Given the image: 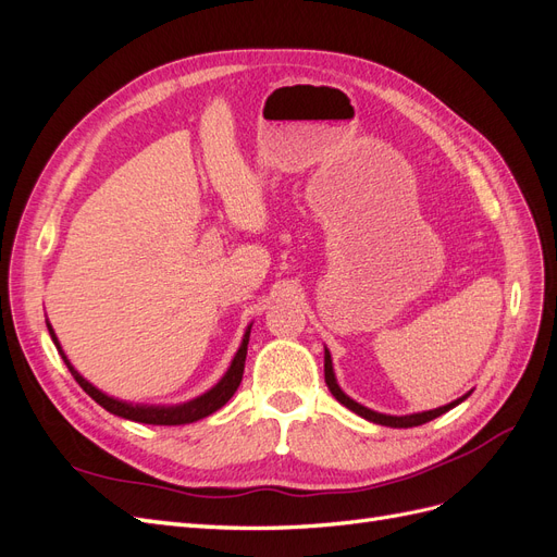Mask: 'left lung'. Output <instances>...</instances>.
Here are the masks:
<instances>
[{
  "label": "left lung",
  "mask_w": 557,
  "mask_h": 557,
  "mask_svg": "<svg viewBox=\"0 0 557 557\" xmlns=\"http://www.w3.org/2000/svg\"><path fill=\"white\" fill-rule=\"evenodd\" d=\"M325 383H327V387H330V393H332L336 399H339L346 409L356 411L358 416H362V418H367V420H372V423L387 425V428H418V425H423V423H430V420H434V418H440L442 413H446L448 409H453L455 404H460L462 399H467V395H465V397H460V399H455V401L446 404V407H440V409H434V411H423V413H411V416H385V413H376V411H372V409L362 407V404L352 401L348 395L342 393V387L336 385V379H334V372H332L330 350H325Z\"/></svg>",
  "instance_id": "left-lung-1"
}]
</instances>
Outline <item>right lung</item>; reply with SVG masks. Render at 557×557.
<instances>
[{
    "instance_id": "add662e5",
    "label": "right lung",
    "mask_w": 557,
    "mask_h": 557,
    "mask_svg": "<svg viewBox=\"0 0 557 557\" xmlns=\"http://www.w3.org/2000/svg\"><path fill=\"white\" fill-rule=\"evenodd\" d=\"M48 332H50V339L55 342L64 364L70 367V372L76 379V383L99 404V407H104L107 411L121 416V418L134 420V423H146V425H185V423H195V420H199V418H207L213 411L225 407L227 399L234 393H237V387H239L242 376H244L250 327H248V332L244 336V342H242V346L237 350V356H234V360H232V364L227 369V374L221 379V383H218L215 387H211L207 395H201V397H197V399H193L188 404H178V407H139V404H127V401H121V399H113V397L104 395L102 391H97V387L90 385L86 379H83L76 372V369L70 364V360H66V356H64L60 344H58V336H55L53 327L48 325Z\"/></svg>"
}]
</instances>
